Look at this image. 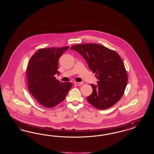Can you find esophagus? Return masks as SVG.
Returning <instances> with one entry per match:
<instances>
[{
  "label": "esophagus",
  "instance_id": "34e87169",
  "mask_svg": "<svg viewBox=\"0 0 154 154\" xmlns=\"http://www.w3.org/2000/svg\"><path fill=\"white\" fill-rule=\"evenodd\" d=\"M75 86H81L83 83L82 82H75Z\"/></svg>",
  "mask_w": 154,
  "mask_h": 154
}]
</instances>
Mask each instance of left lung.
I'll return each instance as SVG.
<instances>
[{
    "label": "left lung",
    "mask_w": 154,
    "mask_h": 154,
    "mask_svg": "<svg viewBox=\"0 0 154 154\" xmlns=\"http://www.w3.org/2000/svg\"><path fill=\"white\" fill-rule=\"evenodd\" d=\"M83 56L90 69L95 73L98 85L90 84L93 93L88 101L99 109L111 107L122 97L128 82V75L121 57L99 44L86 43L70 48Z\"/></svg>",
    "instance_id": "1"
}]
</instances>
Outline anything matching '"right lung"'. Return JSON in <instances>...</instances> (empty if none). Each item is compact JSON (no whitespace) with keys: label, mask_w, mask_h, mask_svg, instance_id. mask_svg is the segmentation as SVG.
I'll list each match as a JSON object with an SVG mask.
<instances>
[{"label":"right lung","mask_w":154,"mask_h":154,"mask_svg":"<svg viewBox=\"0 0 154 154\" xmlns=\"http://www.w3.org/2000/svg\"><path fill=\"white\" fill-rule=\"evenodd\" d=\"M68 48L65 46L39 49L28 63L29 90L38 103L46 107H54L63 102L72 86V83H63L54 77L60 74L58 60Z\"/></svg>","instance_id":"1"}]
</instances>
